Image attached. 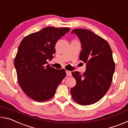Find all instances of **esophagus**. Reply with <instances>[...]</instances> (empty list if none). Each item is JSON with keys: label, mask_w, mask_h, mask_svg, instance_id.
I'll return each mask as SVG.
<instances>
[{"label": "esophagus", "mask_w": 128, "mask_h": 128, "mask_svg": "<svg viewBox=\"0 0 128 128\" xmlns=\"http://www.w3.org/2000/svg\"><path fill=\"white\" fill-rule=\"evenodd\" d=\"M66 74L67 76H72V73H71L70 71L66 70Z\"/></svg>", "instance_id": "34e87169"}]
</instances>
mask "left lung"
<instances>
[{"label": "left lung", "instance_id": "8db88e82", "mask_svg": "<svg viewBox=\"0 0 128 128\" xmlns=\"http://www.w3.org/2000/svg\"><path fill=\"white\" fill-rule=\"evenodd\" d=\"M82 45L80 60L86 64L83 74L72 73L76 85L70 89L77 103L87 106L97 102L109 90L115 69L112 50L108 43L90 30H73Z\"/></svg>", "mask_w": 128, "mask_h": 128}]
</instances>
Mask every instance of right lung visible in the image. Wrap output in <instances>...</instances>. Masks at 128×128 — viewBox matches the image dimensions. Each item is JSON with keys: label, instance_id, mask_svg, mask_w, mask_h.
I'll return each instance as SVG.
<instances>
[{"label": "right lung", "instance_id": "obj_1", "mask_svg": "<svg viewBox=\"0 0 128 128\" xmlns=\"http://www.w3.org/2000/svg\"><path fill=\"white\" fill-rule=\"evenodd\" d=\"M70 31L68 28L46 27L23 39L14 60L17 81L22 90L37 102L49 100L66 77L65 69L48 65L52 59L58 40Z\"/></svg>", "mask_w": 128, "mask_h": 128}]
</instances>
